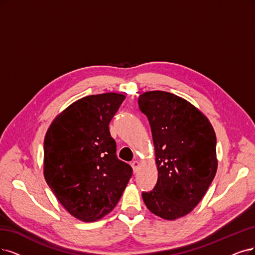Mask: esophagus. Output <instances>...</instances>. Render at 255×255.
<instances>
[{"label": "esophagus", "instance_id": "1", "mask_svg": "<svg viewBox=\"0 0 255 255\" xmlns=\"http://www.w3.org/2000/svg\"><path fill=\"white\" fill-rule=\"evenodd\" d=\"M131 166H132V168H133L134 173L138 171V169H139V163H138L137 161H133L132 163H131Z\"/></svg>", "mask_w": 255, "mask_h": 255}]
</instances>
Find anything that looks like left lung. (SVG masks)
I'll list each match as a JSON object with an SVG mask.
<instances>
[{
    "label": "left lung",
    "instance_id": "8db88e82",
    "mask_svg": "<svg viewBox=\"0 0 255 255\" xmlns=\"http://www.w3.org/2000/svg\"><path fill=\"white\" fill-rule=\"evenodd\" d=\"M151 127L158 178L143 192L147 208L164 220L188 214L201 202L218 169L216 136L209 120L192 104L166 91L138 97Z\"/></svg>",
    "mask_w": 255,
    "mask_h": 255
}]
</instances>
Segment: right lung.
Instances as JSON below:
<instances>
[{"instance_id": "right-lung-1", "label": "right lung", "mask_w": 255, "mask_h": 255, "mask_svg": "<svg viewBox=\"0 0 255 255\" xmlns=\"http://www.w3.org/2000/svg\"><path fill=\"white\" fill-rule=\"evenodd\" d=\"M125 100L109 92L72 103L56 117L44 139V176L75 219L96 222L113 210L132 175L117 156L109 123Z\"/></svg>"}]
</instances>
